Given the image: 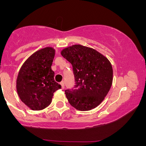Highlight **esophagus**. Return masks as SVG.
Wrapping results in <instances>:
<instances>
[{
    "label": "esophagus",
    "mask_w": 146,
    "mask_h": 146,
    "mask_svg": "<svg viewBox=\"0 0 146 146\" xmlns=\"http://www.w3.org/2000/svg\"><path fill=\"white\" fill-rule=\"evenodd\" d=\"M60 85H61L62 88H64V82H60Z\"/></svg>",
    "instance_id": "obj_1"
}]
</instances>
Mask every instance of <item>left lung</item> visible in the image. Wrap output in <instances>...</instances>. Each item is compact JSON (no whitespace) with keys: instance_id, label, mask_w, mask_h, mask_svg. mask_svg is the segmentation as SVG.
Wrapping results in <instances>:
<instances>
[{"instance_id":"1","label":"left lung","mask_w":146,"mask_h":146,"mask_svg":"<svg viewBox=\"0 0 146 146\" xmlns=\"http://www.w3.org/2000/svg\"><path fill=\"white\" fill-rule=\"evenodd\" d=\"M73 66L75 82L72 89L65 90L72 106L86 111L95 108L108 94L113 83V68L109 60L96 50L80 44L61 52Z\"/></svg>"}]
</instances>
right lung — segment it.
<instances>
[{
	"label": "right lung",
	"mask_w": 146,
	"mask_h": 146,
	"mask_svg": "<svg viewBox=\"0 0 146 146\" xmlns=\"http://www.w3.org/2000/svg\"><path fill=\"white\" fill-rule=\"evenodd\" d=\"M54 56V48H42L31 55L20 69L16 89L21 101L31 110L46 108L51 103L54 92L61 88L51 70Z\"/></svg>",
	"instance_id": "obj_1"
}]
</instances>
